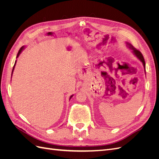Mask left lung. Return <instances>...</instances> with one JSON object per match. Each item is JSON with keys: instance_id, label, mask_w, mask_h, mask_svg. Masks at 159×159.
I'll list each match as a JSON object with an SVG mask.
<instances>
[{"instance_id": "8db88e82", "label": "left lung", "mask_w": 159, "mask_h": 159, "mask_svg": "<svg viewBox=\"0 0 159 159\" xmlns=\"http://www.w3.org/2000/svg\"><path fill=\"white\" fill-rule=\"evenodd\" d=\"M126 44H127V46L129 48L132 50V52L133 53V54L135 56L137 57V58L142 62L144 68H145V60H144V57H143L141 53L139 52L138 50L134 48L131 44H130V43L126 42Z\"/></svg>"}]
</instances>
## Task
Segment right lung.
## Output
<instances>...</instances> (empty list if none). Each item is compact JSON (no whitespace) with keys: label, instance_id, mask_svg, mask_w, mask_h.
<instances>
[{"label":"right lung","instance_id":"right-lung-1","mask_svg":"<svg viewBox=\"0 0 159 159\" xmlns=\"http://www.w3.org/2000/svg\"><path fill=\"white\" fill-rule=\"evenodd\" d=\"M24 49H25V46H22V47H21V48L20 49V50H19V51H18V54H17V56H16V58H17V57H18V56H20V54H21V52H22V50H24ZM16 60L15 61V64H14V67H13V69H12V73H13V71H14V67H15V65H16ZM72 97H73V95H71L70 96V99L72 98Z\"/></svg>","mask_w":159,"mask_h":159}]
</instances>
